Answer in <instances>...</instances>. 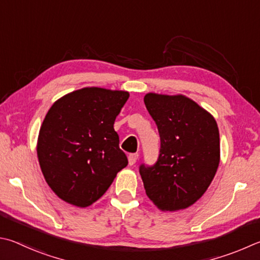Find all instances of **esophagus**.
I'll return each instance as SVG.
<instances>
[{
	"label": "esophagus",
	"instance_id": "obj_1",
	"mask_svg": "<svg viewBox=\"0 0 260 260\" xmlns=\"http://www.w3.org/2000/svg\"><path fill=\"white\" fill-rule=\"evenodd\" d=\"M138 159H139V154L138 153L129 154L128 155V164H129V166H132V165H134Z\"/></svg>",
	"mask_w": 260,
	"mask_h": 260
}]
</instances>
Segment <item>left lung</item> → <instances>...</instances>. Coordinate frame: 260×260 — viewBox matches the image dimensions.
Instances as JSON below:
<instances>
[{"mask_svg": "<svg viewBox=\"0 0 260 260\" xmlns=\"http://www.w3.org/2000/svg\"><path fill=\"white\" fill-rule=\"evenodd\" d=\"M144 103L160 135L158 161L140 167L146 196L162 211L188 208L216 175L218 126L211 114L182 94L148 93Z\"/></svg>", "mask_w": 260, "mask_h": 260, "instance_id": "8db88e82", "label": "left lung"}]
</instances>
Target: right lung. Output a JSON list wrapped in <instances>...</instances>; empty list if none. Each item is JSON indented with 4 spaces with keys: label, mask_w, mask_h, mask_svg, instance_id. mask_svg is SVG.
<instances>
[{
    "label": "right lung",
    "mask_w": 260,
    "mask_h": 260,
    "mask_svg": "<svg viewBox=\"0 0 260 260\" xmlns=\"http://www.w3.org/2000/svg\"><path fill=\"white\" fill-rule=\"evenodd\" d=\"M126 91L84 87L56 100L37 139V158L51 190L85 208L105 194L128 164L114 128Z\"/></svg>",
    "instance_id": "obj_1"
}]
</instances>
